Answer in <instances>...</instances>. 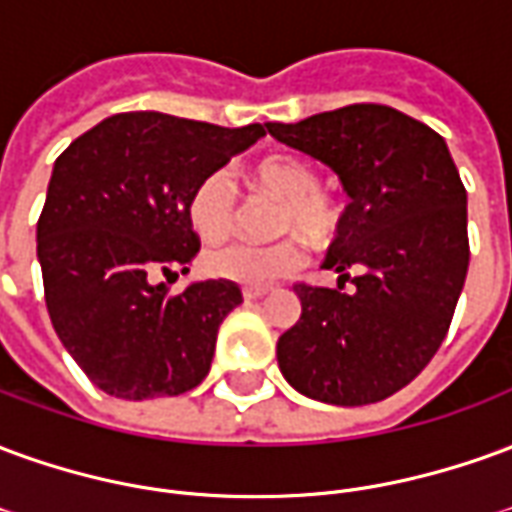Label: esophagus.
<instances>
[{
	"mask_svg": "<svg viewBox=\"0 0 512 512\" xmlns=\"http://www.w3.org/2000/svg\"><path fill=\"white\" fill-rule=\"evenodd\" d=\"M266 293H268L266 288H244V299L246 301H257V299H263Z\"/></svg>",
	"mask_w": 512,
	"mask_h": 512,
	"instance_id": "34e87169",
	"label": "esophagus"
}]
</instances>
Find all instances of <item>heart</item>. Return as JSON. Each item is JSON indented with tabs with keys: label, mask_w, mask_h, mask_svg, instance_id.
<instances>
[{
	"label": "heart",
	"mask_w": 512,
	"mask_h": 512,
	"mask_svg": "<svg viewBox=\"0 0 512 512\" xmlns=\"http://www.w3.org/2000/svg\"><path fill=\"white\" fill-rule=\"evenodd\" d=\"M249 186L282 200L277 211V230L282 235L268 244L233 241L211 249L205 268L213 277L235 285L263 288L288 277L304 263V235L310 244L326 246L340 233V205L321 189V175L310 161L296 156H266L244 169ZM235 186L227 172L216 169L194 186L189 197V222L202 241L216 244L230 235L235 224Z\"/></svg>",
	"instance_id": "obj_1"
}]
</instances>
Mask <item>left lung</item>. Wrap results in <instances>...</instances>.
I'll return each instance as SVG.
<instances>
[{
    "mask_svg": "<svg viewBox=\"0 0 512 512\" xmlns=\"http://www.w3.org/2000/svg\"><path fill=\"white\" fill-rule=\"evenodd\" d=\"M266 128L332 167L351 197L323 263L340 288L296 285L301 318L279 337V370L312 400L378 403L425 370L450 329L469 268L461 175L447 142L392 106Z\"/></svg>",
    "mask_w": 512,
    "mask_h": 512,
    "instance_id": "left-lung-1",
    "label": "left lung"
}]
</instances>
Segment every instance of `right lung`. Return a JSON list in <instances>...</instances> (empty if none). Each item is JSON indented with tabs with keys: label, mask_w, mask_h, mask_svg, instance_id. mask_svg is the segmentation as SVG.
<instances>
[{
	"label": "right lung",
	"mask_w": 512,
	"mask_h": 512,
	"mask_svg": "<svg viewBox=\"0 0 512 512\" xmlns=\"http://www.w3.org/2000/svg\"><path fill=\"white\" fill-rule=\"evenodd\" d=\"M260 136V123L222 128L123 112L54 161L38 219L46 307L68 354L106 395L175 397L208 376L241 288L224 279L183 293L167 285L200 252L189 222L194 186Z\"/></svg>",
	"instance_id": "right-lung-1"
}]
</instances>
